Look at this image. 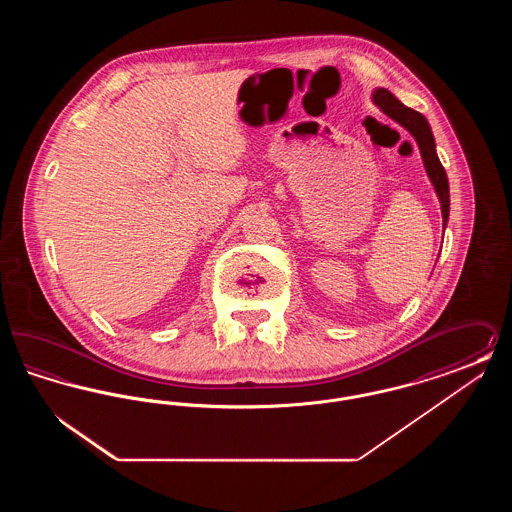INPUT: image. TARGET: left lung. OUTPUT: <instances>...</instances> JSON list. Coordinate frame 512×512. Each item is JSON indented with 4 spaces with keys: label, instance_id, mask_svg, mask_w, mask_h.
Masks as SVG:
<instances>
[{
    "label": "left lung",
    "instance_id": "1",
    "mask_svg": "<svg viewBox=\"0 0 512 512\" xmlns=\"http://www.w3.org/2000/svg\"><path fill=\"white\" fill-rule=\"evenodd\" d=\"M372 101L395 122H399L401 126H405L411 134H413L426 172L436 188V194L441 203V217H443V228L449 220V182H447V174L443 165L439 163L438 153H436V142H434V134L432 128L426 121L424 115H420L418 111H414L411 107H405L399 99L391 94L386 88H378L372 94Z\"/></svg>",
    "mask_w": 512,
    "mask_h": 512
}]
</instances>
